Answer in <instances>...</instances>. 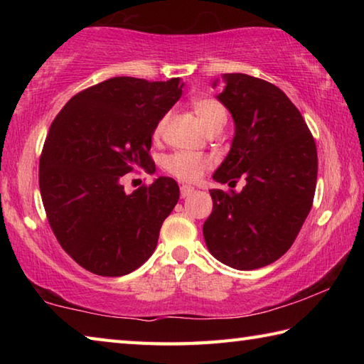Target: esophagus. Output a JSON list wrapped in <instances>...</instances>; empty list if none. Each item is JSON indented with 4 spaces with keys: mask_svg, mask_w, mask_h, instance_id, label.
Wrapping results in <instances>:
<instances>
[{
    "mask_svg": "<svg viewBox=\"0 0 364 364\" xmlns=\"http://www.w3.org/2000/svg\"><path fill=\"white\" fill-rule=\"evenodd\" d=\"M193 193H194V188H191V186H181V188H180V194H181L183 199H184V197L191 196Z\"/></svg>",
    "mask_w": 364,
    "mask_h": 364,
    "instance_id": "obj_1",
    "label": "esophagus"
}]
</instances>
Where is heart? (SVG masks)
<instances>
[{
    "instance_id": "1",
    "label": "heart",
    "mask_w": 364,
    "mask_h": 364,
    "mask_svg": "<svg viewBox=\"0 0 364 364\" xmlns=\"http://www.w3.org/2000/svg\"><path fill=\"white\" fill-rule=\"evenodd\" d=\"M193 110L199 117L202 125L210 133L217 128H223L226 123V109L220 101L213 97H196L193 101ZM168 122V114H165L157 122L154 136H162L165 125ZM165 171L168 175L175 176L178 181L183 183H197L204 176L205 171L210 168V160L202 154L194 152H175L165 159Z\"/></svg>"
}]
</instances>
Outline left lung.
Masks as SVG:
<instances>
[{"label": "left lung", "instance_id": "8db88e82", "mask_svg": "<svg viewBox=\"0 0 364 364\" xmlns=\"http://www.w3.org/2000/svg\"><path fill=\"white\" fill-rule=\"evenodd\" d=\"M223 80L217 97L232 115L234 139L213 180L232 188L244 178L245 186L210 189L213 210L202 231L217 260L247 271L291 249L313 205L318 154L304 117L278 86L245 73Z\"/></svg>", "mask_w": 364, "mask_h": 364}]
</instances>
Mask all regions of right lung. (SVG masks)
<instances>
[{"label": "right lung", "mask_w": 364, "mask_h": 364, "mask_svg": "<svg viewBox=\"0 0 364 364\" xmlns=\"http://www.w3.org/2000/svg\"><path fill=\"white\" fill-rule=\"evenodd\" d=\"M181 88L180 78L114 77L80 91L51 123L40 157L41 200L60 247L91 273L128 274L156 250L180 188L159 176L127 194L120 178L152 168L154 130Z\"/></svg>", "instance_id": "right-lung-1"}]
</instances>
